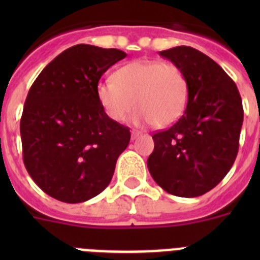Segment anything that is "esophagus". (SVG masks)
Returning a JSON list of instances; mask_svg holds the SVG:
<instances>
[{
	"label": "esophagus",
	"instance_id": "34e87169",
	"mask_svg": "<svg viewBox=\"0 0 260 260\" xmlns=\"http://www.w3.org/2000/svg\"><path fill=\"white\" fill-rule=\"evenodd\" d=\"M142 133L141 132H137V130H133L132 132V139L133 141H134V139H137L138 137H139V135H141Z\"/></svg>",
	"mask_w": 260,
	"mask_h": 260
}]
</instances>
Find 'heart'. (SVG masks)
<instances>
[{
	"mask_svg": "<svg viewBox=\"0 0 260 260\" xmlns=\"http://www.w3.org/2000/svg\"><path fill=\"white\" fill-rule=\"evenodd\" d=\"M96 93L110 119L121 122L137 109V122L165 128L182 117L189 100V80L172 62L138 59L99 82Z\"/></svg>",
	"mask_w": 260,
	"mask_h": 260,
	"instance_id": "heart-1",
	"label": "heart"
}]
</instances>
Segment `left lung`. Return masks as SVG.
<instances>
[{
  "mask_svg": "<svg viewBox=\"0 0 260 260\" xmlns=\"http://www.w3.org/2000/svg\"><path fill=\"white\" fill-rule=\"evenodd\" d=\"M189 80V100L173 126L152 135L147 160L151 176L176 197L212 190L231 171L240 146L243 108L233 80L212 58L191 47L161 50Z\"/></svg>",
  "mask_w": 260,
  "mask_h": 260,
  "instance_id": "left-lung-1",
  "label": "left lung"
}]
</instances>
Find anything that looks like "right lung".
Returning <instances> with one entry per match:
<instances>
[{
	"mask_svg": "<svg viewBox=\"0 0 260 260\" xmlns=\"http://www.w3.org/2000/svg\"><path fill=\"white\" fill-rule=\"evenodd\" d=\"M126 57L119 49L78 44L41 71L20 118L23 161L45 194L80 203L109 185L130 130L110 119L96 87L105 71Z\"/></svg>",
	"mask_w": 260,
	"mask_h": 260,
	"instance_id": "obj_1",
	"label": "right lung"
}]
</instances>
